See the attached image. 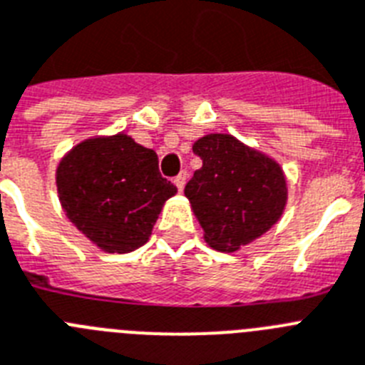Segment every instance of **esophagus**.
<instances>
[{
  "instance_id": "esophagus-1",
  "label": "esophagus",
  "mask_w": 365,
  "mask_h": 365,
  "mask_svg": "<svg viewBox=\"0 0 365 365\" xmlns=\"http://www.w3.org/2000/svg\"><path fill=\"white\" fill-rule=\"evenodd\" d=\"M187 176H189V174H187V170H182V173H180L178 176H176V178H174V185L178 187L180 191H183V187H185Z\"/></svg>"
}]
</instances>
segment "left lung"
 <instances>
[{
  "instance_id": "left-lung-1",
  "label": "left lung",
  "mask_w": 365,
  "mask_h": 365,
  "mask_svg": "<svg viewBox=\"0 0 365 365\" xmlns=\"http://www.w3.org/2000/svg\"><path fill=\"white\" fill-rule=\"evenodd\" d=\"M202 160L185 185L205 240L235 252L270 230L287 204L284 174L274 160L227 134H209L192 145Z\"/></svg>"
}]
</instances>
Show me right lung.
I'll list each match as a JSON object with an SVG mask.
<instances>
[{
    "mask_svg": "<svg viewBox=\"0 0 365 365\" xmlns=\"http://www.w3.org/2000/svg\"><path fill=\"white\" fill-rule=\"evenodd\" d=\"M56 187L69 220L110 253L143 246L165 200L176 195L156 152L125 134L77 145L60 161Z\"/></svg>",
    "mask_w": 365,
    "mask_h": 365,
    "instance_id": "right-lung-1",
    "label": "right lung"
}]
</instances>
